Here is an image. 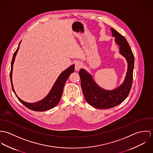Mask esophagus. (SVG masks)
<instances>
[{"label": "esophagus", "instance_id": "1", "mask_svg": "<svg viewBox=\"0 0 153 153\" xmlns=\"http://www.w3.org/2000/svg\"><path fill=\"white\" fill-rule=\"evenodd\" d=\"M82 66V64L81 62H76V64H75V70L76 71H78L79 70Z\"/></svg>", "mask_w": 153, "mask_h": 153}]
</instances>
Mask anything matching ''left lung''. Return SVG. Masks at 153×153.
<instances>
[{"instance_id": "obj_1", "label": "left lung", "mask_w": 153, "mask_h": 153, "mask_svg": "<svg viewBox=\"0 0 153 153\" xmlns=\"http://www.w3.org/2000/svg\"><path fill=\"white\" fill-rule=\"evenodd\" d=\"M112 36L120 46V53L126 58L128 68L123 83L113 90H106L98 86L91 75L85 69H81L79 75L84 96L88 104L98 109H108L122 103L128 97L131 90L134 56L126 39L116 30L111 28Z\"/></svg>"}]
</instances>
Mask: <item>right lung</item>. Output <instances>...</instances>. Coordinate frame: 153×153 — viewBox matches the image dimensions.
<instances>
[{
    "instance_id": "1",
    "label": "right lung",
    "mask_w": 153,
    "mask_h": 153,
    "mask_svg": "<svg viewBox=\"0 0 153 153\" xmlns=\"http://www.w3.org/2000/svg\"><path fill=\"white\" fill-rule=\"evenodd\" d=\"M21 41L19 44V46L18 47V49L15 51V52L13 54V58L11 62V69L10 72V81H11V85L12 88L13 89V92L17 97L18 99L20 101V102L22 103L25 107H26L27 108L35 111H44L46 110L51 109L55 106L57 105V104L59 102L62 92H63V89L64 87L65 84L66 80L68 79V77L72 74L74 72L75 69V65L73 64L72 65L70 66L69 68H68L64 71H63L58 76V79H56V82H55L53 86L49 91V93L45 97L43 100L38 101L35 103H29L25 102L21 100L16 94L15 93V91L14 90L13 84H12V71H13V63L15 59L16 55L17 54V52L19 49V45Z\"/></svg>"
}]
</instances>
